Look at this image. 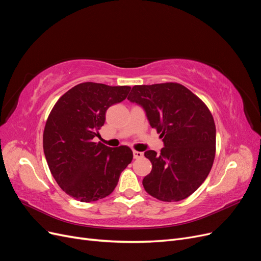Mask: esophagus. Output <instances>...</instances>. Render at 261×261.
Wrapping results in <instances>:
<instances>
[{
	"instance_id": "1",
	"label": "esophagus",
	"mask_w": 261,
	"mask_h": 261,
	"mask_svg": "<svg viewBox=\"0 0 261 261\" xmlns=\"http://www.w3.org/2000/svg\"><path fill=\"white\" fill-rule=\"evenodd\" d=\"M133 156H134V159H140V158L144 156V153L140 152V151H136V150H134Z\"/></svg>"
}]
</instances>
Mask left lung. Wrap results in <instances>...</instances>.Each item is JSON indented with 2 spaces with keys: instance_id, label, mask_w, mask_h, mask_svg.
Returning a JSON list of instances; mask_svg holds the SVG:
<instances>
[{
  "instance_id": "obj_1",
  "label": "left lung",
  "mask_w": 261,
  "mask_h": 261,
  "mask_svg": "<svg viewBox=\"0 0 261 261\" xmlns=\"http://www.w3.org/2000/svg\"><path fill=\"white\" fill-rule=\"evenodd\" d=\"M144 109L160 133L161 153L147 150L152 170L143 179L146 192L162 201H179L207 178L216 154V125L206 105L176 83L134 86L127 98Z\"/></svg>"
}]
</instances>
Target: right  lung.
<instances>
[{
  "label": "right lung",
  "mask_w": 261,
  "mask_h": 261,
  "mask_svg": "<svg viewBox=\"0 0 261 261\" xmlns=\"http://www.w3.org/2000/svg\"><path fill=\"white\" fill-rule=\"evenodd\" d=\"M128 86L83 83L59 99L45 123L43 151L59 186L73 198L91 202L111 194L133 160L127 146L94 143L107 110L126 99Z\"/></svg>",
  "instance_id": "right-lung-1"
}]
</instances>
